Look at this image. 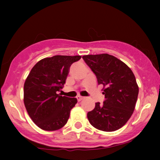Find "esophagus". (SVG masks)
<instances>
[{
	"label": "esophagus",
	"mask_w": 160,
	"mask_h": 160,
	"mask_svg": "<svg viewBox=\"0 0 160 160\" xmlns=\"http://www.w3.org/2000/svg\"><path fill=\"white\" fill-rule=\"evenodd\" d=\"M77 98H78V102H81V101H82V99H83L84 98H83V97H82V96H78V97H77Z\"/></svg>",
	"instance_id": "esophagus-1"
}]
</instances>
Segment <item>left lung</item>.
<instances>
[{"label":"left lung","instance_id":"8db88e82","mask_svg":"<svg viewBox=\"0 0 160 160\" xmlns=\"http://www.w3.org/2000/svg\"><path fill=\"white\" fill-rule=\"evenodd\" d=\"M82 58L104 86L105 100L95 103L88 112L89 122L95 128L113 132L123 126L132 115L136 104L138 86L132 70L113 56L104 53L87 55Z\"/></svg>","mask_w":160,"mask_h":160}]
</instances>
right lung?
<instances>
[{
    "instance_id": "add662e5",
    "label": "right lung",
    "mask_w": 160,
    "mask_h": 160,
    "mask_svg": "<svg viewBox=\"0 0 160 160\" xmlns=\"http://www.w3.org/2000/svg\"><path fill=\"white\" fill-rule=\"evenodd\" d=\"M80 56H54L41 59L32 68L24 84V104L38 127L55 131L67 123L76 98L57 94L63 88L71 65Z\"/></svg>"
}]
</instances>
